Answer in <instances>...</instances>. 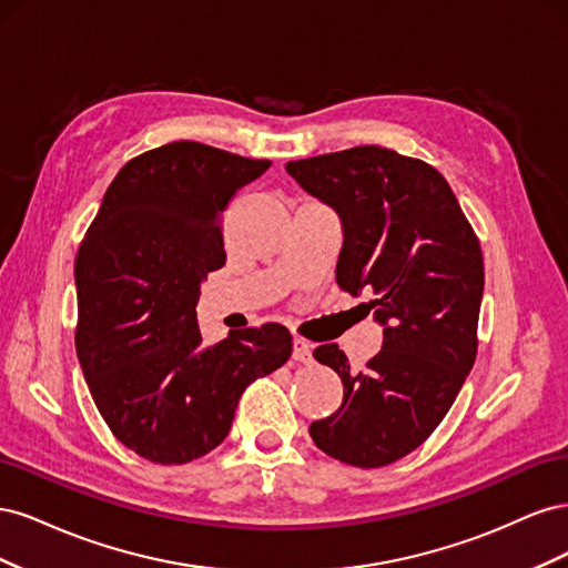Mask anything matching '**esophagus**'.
Masks as SVG:
<instances>
[{
    "label": "esophagus",
    "instance_id": "obj_1",
    "mask_svg": "<svg viewBox=\"0 0 568 568\" xmlns=\"http://www.w3.org/2000/svg\"><path fill=\"white\" fill-rule=\"evenodd\" d=\"M291 348H294V351H291V355H294L296 363H311V359H313V346L305 338L291 341Z\"/></svg>",
    "mask_w": 568,
    "mask_h": 568
}]
</instances>
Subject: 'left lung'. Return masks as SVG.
Listing matches in <instances>:
<instances>
[{"mask_svg": "<svg viewBox=\"0 0 568 568\" xmlns=\"http://www.w3.org/2000/svg\"><path fill=\"white\" fill-rule=\"evenodd\" d=\"M307 194L338 215L336 282L372 291L384 343L353 372L336 343L315 351L343 384L332 417L311 424L320 450L374 469L405 457L448 415L476 359L484 255L450 184L424 161L355 146L286 163Z\"/></svg>", "mask_w": 568, "mask_h": 568, "instance_id": "left-lung-1", "label": "left lung"}]
</instances>
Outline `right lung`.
<instances>
[{
  "label": "right lung",
  "instance_id": "add662e5",
  "mask_svg": "<svg viewBox=\"0 0 568 568\" xmlns=\"http://www.w3.org/2000/svg\"><path fill=\"white\" fill-rule=\"evenodd\" d=\"M270 161L173 142L120 168L75 261V351L115 438L149 462L184 464L225 440L239 398L282 367V324L203 346L196 303L225 265L220 213Z\"/></svg>",
  "mask_w": 568,
  "mask_h": 568
}]
</instances>
